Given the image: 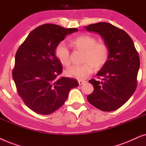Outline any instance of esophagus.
Instances as JSON below:
<instances>
[{
    "mask_svg": "<svg viewBox=\"0 0 146 146\" xmlns=\"http://www.w3.org/2000/svg\"><path fill=\"white\" fill-rule=\"evenodd\" d=\"M78 83H79V85H83V83H85V81H83V80H78Z\"/></svg>",
    "mask_w": 146,
    "mask_h": 146,
    "instance_id": "obj_1",
    "label": "esophagus"
}]
</instances>
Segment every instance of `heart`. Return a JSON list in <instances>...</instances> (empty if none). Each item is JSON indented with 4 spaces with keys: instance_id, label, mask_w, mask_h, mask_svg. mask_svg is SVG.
<instances>
[{
    "instance_id": "heart-1",
    "label": "heart",
    "mask_w": 146,
    "mask_h": 146,
    "mask_svg": "<svg viewBox=\"0 0 146 146\" xmlns=\"http://www.w3.org/2000/svg\"><path fill=\"white\" fill-rule=\"evenodd\" d=\"M70 44L75 49L84 51L82 65L73 66L65 71L67 77L79 80L86 79L97 69L104 67L110 59V50L104 42H98L95 37L88 35H81L72 39ZM56 57L64 66L68 67L71 64V53L65 42H60L56 46Z\"/></svg>"
}]
</instances>
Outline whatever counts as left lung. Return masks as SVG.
<instances>
[{
  "mask_svg": "<svg viewBox=\"0 0 146 146\" xmlns=\"http://www.w3.org/2000/svg\"><path fill=\"white\" fill-rule=\"evenodd\" d=\"M85 29L100 34L110 50L108 62L97 74L102 80L89 81L94 91L87 100L99 110L112 111L125 104L136 89L138 53L127 33L111 24L98 23Z\"/></svg>",
  "mask_w": 146,
  "mask_h": 146,
  "instance_id": "obj_1",
  "label": "left lung"
}]
</instances>
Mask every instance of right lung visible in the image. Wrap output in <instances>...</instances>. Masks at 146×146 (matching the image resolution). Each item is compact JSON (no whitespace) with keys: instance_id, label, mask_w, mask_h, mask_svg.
Masks as SVG:
<instances>
[{"instance_id":"right-lung-1","label":"right lung","mask_w":146,"mask_h":146,"mask_svg":"<svg viewBox=\"0 0 146 146\" xmlns=\"http://www.w3.org/2000/svg\"><path fill=\"white\" fill-rule=\"evenodd\" d=\"M75 28L44 24L36 27L19 46L15 55L13 77L18 94L25 105L36 113L49 115L64 104L77 80L57 77L63 71L55 50Z\"/></svg>"}]
</instances>
